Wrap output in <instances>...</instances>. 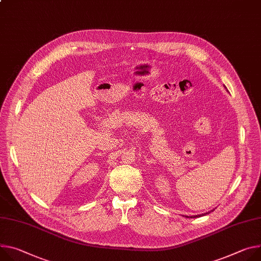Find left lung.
<instances>
[{"mask_svg": "<svg viewBox=\"0 0 261 261\" xmlns=\"http://www.w3.org/2000/svg\"><path fill=\"white\" fill-rule=\"evenodd\" d=\"M213 210H215V209H212V210H210V211H208V212H206V213H202V215H198V216H192V217H189V218H191V219H195V218H200V217H203V216H206V215H209V213L210 212H212ZM184 217V216H183ZM185 218H188L187 216H185Z\"/></svg>", "mask_w": 261, "mask_h": 261, "instance_id": "obj_1", "label": "left lung"}]
</instances>
